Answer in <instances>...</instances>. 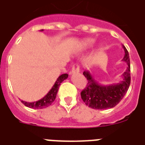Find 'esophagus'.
<instances>
[{"label": "esophagus", "instance_id": "obj_1", "mask_svg": "<svg viewBox=\"0 0 145 145\" xmlns=\"http://www.w3.org/2000/svg\"><path fill=\"white\" fill-rule=\"evenodd\" d=\"M80 72V68H79V65H77V64H75L73 65V68L71 71L70 74H77V73Z\"/></svg>", "mask_w": 145, "mask_h": 145}]
</instances>
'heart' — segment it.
<instances>
[{"label": "heart", "instance_id": "b5f03b06", "mask_svg": "<svg viewBox=\"0 0 145 145\" xmlns=\"http://www.w3.org/2000/svg\"><path fill=\"white\" fill-rule=\"evenodd\" d=\"M95 43V40L90 39V38H86V39L83 40L81 43L80 44V46H81L82 48H89L93 46Z\"/></svg>", "mask_w": 145, "mask_h": 145}]
</instances>
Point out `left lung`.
<instances>
[{"label": "left lung", "instance_id": "left-lung-1", "mask_svg": "<svg viewBox=\"0 0 145 145\" xmlns=\"http://www.w3.org/2000/svg\"><path fill=\"white\" fill-rule=\"evenodd\" d=\"M123 48L125 54L122 61H126L127 68L122 74L120 82L109 85H101L94 79L89 71H85L83 73L88 83L80 95L84 103L89 108L97 110L112 108L126 95L130 85V62L128 51L123 45Z\"/></svg>", "mask_w": 145, "mask_h": 145}]
</instances>
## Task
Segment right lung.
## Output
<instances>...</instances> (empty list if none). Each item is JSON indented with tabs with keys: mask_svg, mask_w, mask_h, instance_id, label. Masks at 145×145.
Segmentation results:
<instances>
[{
	"mask_svg": "<svg viewBox=\"0 0 145 145\" xmlns=\"http://www.w3.org/2000/svg\"><path fill=\"white\" fill-rule=\"evenodd\" d=\"M40 31H44L43 29ZM68 74H63L60 75L58 78H57L56 81L55 82L54 85L52 86V89L48 92L44 98L40 99L38 101H33V102H28V101H22L21 100L22 103H23L26 107L30 108H34V109H42V108H45L46 107L50 106L51 104L54 101L56 97V94L59 90V87L60 84L62 82L68 78Z\"/></svg>",
	"mask_w": 145,
	"mask_h": 145,
	"instance_id": "obj_1",
	"label": "right lung"
}]
</instances>
